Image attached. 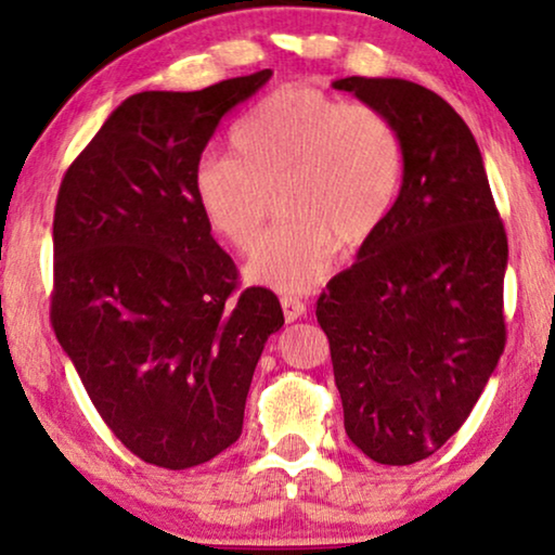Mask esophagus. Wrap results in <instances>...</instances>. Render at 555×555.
I'll list each match as a JSON object with an SVG mask.
<instances>
[{
	"mask_svg": "<svg viewBox=\"0 0 555 555\" xmlns=\"http://www.w3.org/2000/svg\"><path fill=\"white\" fill-rule=\"evenodd\" d=\"M281 307H284L286 322H296L307 314V301H301L299 296H281Z\"/></svg>",
	"mask_w": 555,
	"mask_h": 555,
	"instance_id": "esophagus-1",
	"label": "esophagus"
}]
</instances>
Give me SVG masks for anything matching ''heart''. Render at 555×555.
<instances>
[{
  "label": "heart",
  "instance_id": "obj_1",
  "mask_svg": "<svg viewBox=\"0 0 555 555\" xmlns=\"http://www.w3.org/2000/svg\"><path fill=\"white\" fill-rule=\"evenodd\" d=\"M231 153L203 158L196 201L218 236L248 254L271 196L286 218L267 233L246 274L281 294L326 276L334 246L357 248L387 221L404 173V143L379 107L309 85H281L231 130Z\"/></svg>",
  "mask_w": 555,
  "mask_h": 555
}]
</instances>
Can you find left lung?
<instances>
[{
	"label": "left lung",
	"instance_id": "left-lung-1",
	"mask_svg": "<svg viewBox=\"0 0 555 555\" xmlns=\"http://www.w3.org/2000/svg\"><path fill=\"white\" fill-rule=\"evenodd\" d=\"M332 88L400 128L404 173L387 221L317 301L345 430L382 465L430 457L455 435L505 347L508 238L480 147L440 95L400 77Z\"/></svg>",
	"mask_w": 555,
	"mask_h": 555
}]
</instances>
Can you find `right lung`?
<instances>
[{
  "instance_id": "1",
  "label": "right lung",
  "mask_w": 555,
  "mask_h": 555,
  "mask_svg": "<svg viewBox=\"0 0 555 555\" xmlns=\"http://www.w3.org/2000/svg\"><path fill=\"white\" fill-rule=\"evenodd\" d=\"M269 77L130 95L57 193L54 334L115 437L168 470L238 440L263 345L284 324L274 292H236L193 191L218 122Z\"/></svg>"
}]
</instances>
